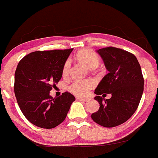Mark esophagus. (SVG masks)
I'll return each mask as SVG.
<instances>
[{
  "mask_svg": "<svg viewBox=\"0 0 158 158\" xmlns=\"http://www.w3.org/2000/svg\"><path fill=\"white\" fill-rule=\"evenodd\" d=\"M77 100H79V101H84V102H87L89 101L88 99H86V98H81V97H77Z\"/></svg>",
  "mask_w": 158,
  "mask_h": 158,
  "instance_id": "esophagus-1",
  "label": "esophagus"
}]
</instances>
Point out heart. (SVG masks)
Returning <instances> with one entry per match:
<instances>
[{
	"label": "heart",
	"instance_id": "1",
	"mask_svg": "<svg viewBox=\"0 0 158 158\" xmlns=\"http://www.w3.org/2000/svg\"><path fill=\"white\" fill-rule=\"evenodd\" d=\"M77 58L89 68L94 66L97 67L98 65V58L97 55L91 50H81L77 54ZM70 67H71V63L69 60H68L64 63V67H63V75H67L69 72ZM94 82L90 80H76L70 86V90L75 95L80 96V97H85L89 94L90 89L94 87Z\"/></svg>",
	"mask_w": 158,
	"mask_h": 158
}]
</instances>
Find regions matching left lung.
<instances>
[{
    "mask_svg": "<svg viewBox=\"0 0 158 158\" xmlns=\"http://www.w3.org/2000/svg\"><path fill=\"white\" fill-rule=\"evenodd\" d=\"M96 52L108 73L95 89L94 100L100 109L91 118L103 127H115L127 121L139 106L144 90L141 66L134 55L121 48L107 47ZM106 93L111 94V98L105 100Z\"/></svg>",
    "mask_w": 158,
    "mask_h": 158,
    "instance_id": "8db88e82",
    "label": "left lung"
}]
</instances>
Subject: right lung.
Here are the masks:
<instances>
[{
  "instance_id": "add662e5",
  "label": "right lung",
  "mask_w": 158,
  "mask_h": 158,
  "mask_svg": "<svg viewBox=\"0 0 158 158\" xmlns=\"http://www.w3.org/2000/svg\"><path fill=\"white\" fill-rule=\"evenodd\" d=\"M73 48L37 51L20 60L15 71L14 93L24 116L35 126L52 128L65 119L75 97L68 92L53 98L50 90L62 77Z\"/></svg>"
}]
</instances>
